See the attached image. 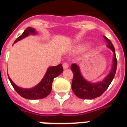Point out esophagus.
Segmentation results:
<instances>
[{
	"label": "esophagus",
	"mask_w": 127,
	"mask_h": 127,
	"mask_svg": "<svg viewBox=\"0 0 127 127\" xmlns=\"http://www.w3.org/2000/svg\"><path fill=\"white\" fill-rule=\"evenodd\" d=\"M63 68L64 69H66L68 68L69 65H68V64L67 63H64L63 64Z\"/></svg>",
	"instance_id": "1"
}]
</instances>
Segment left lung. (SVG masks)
Returning <instances> with one entry per match:
<instances>
[{
	"label": "left lung",
	"mask_w": 127,
	"mask_h": 127,
	"mask_svg": "<svg viewBox=\"0 0 127 127\" xmlns=\"http://www.w3.org/2000/svg\"><path fill=\"white\" fill-rule=\"evenodd\" d=\"M103 36L105 41L107 42V47L111 48L114 53L113 68L109 75L103 81L97 83H91L85 81L81 75L77 64H72L71 65L70 68L73 72V79L72 81V91L76 96L82 99H93L102 95L115 77L117 66V60L115 55V48L111 40L105 36Z\"/></svg>",
	"instance_id": "left-lung-1"
}]
</instances>
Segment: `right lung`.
<instances>
[{"label": "right lung", "mask_w": 127, "mask_h": 127, "mask_svg": "<svg viewBox=\"0 0 127 127\" xmlns=\"http://www.w3.org/2000/svg\"><path fill=\"white\" fill-rule=\"evenodd\" d=\"M31 33L34 34L35 31H34V29L29 27V28H27V30H25L24 32L20 36H18L16 38L14 42H17L18 40H21L22 38L26 37ZM63 71V68L62 64H60L59 65L55 66L49 67L41 82L36 87L32 89H21L20 87H17L12 82V80L10 79L9 76H8V79H9V81L12 86L18 95H20L21 96H23V98H25L35 100V99L45 98L51 93L53 80L55 77H57L61 73H62Z\"/></svg>", "instance_id": "add662e5"}]
</instances>
